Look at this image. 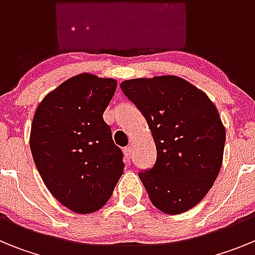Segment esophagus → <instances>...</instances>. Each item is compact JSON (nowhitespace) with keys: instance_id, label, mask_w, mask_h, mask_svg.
I'll list each match as a JSON object with an SVG mask.
<instances>
[{"instance_id":"1","label":"esophagus","mask_w":255,"mask_h":255,"mask_svg":"<svg viewBox=\"0 0 255 255\" xmlns=\"http://www.w3.org/2000/svg\"><path fill=\"white\" fill-rule=\"evenodd\" d=\"M131 147H126L124 148V157H125V159H128V161H130V158H131Z\"/></svg>"}]
</instances>
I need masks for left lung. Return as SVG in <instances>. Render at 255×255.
<instances>
[{
	"label": "left lung",
	"mask_w": 255,
	"mask_h": 255,
	"mask_svg": "<svg viewBox=\"0 0 255 255\" xmlns=\"http://www.w3.org/2000/svg\"><path fill=\"white\" fill-rule=\"evenodd\" d=\"M121 89L143 114L157 159L139 172L155 208L179 215L197 206L222 166L226 131L203 91L173 75L125 80Z\"/></svg>",
	"instance_id": "left-lung-1"
}]
</instances>
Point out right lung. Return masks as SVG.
Listing matches in <instances>:
<instances>
[{
    "mask_svg": "<svg viewBox=\"0 0 255 255\" xmlns=\"http://www.w3.org/2000/svg\"><path fill=\"white\" fill-rule=\"evenodd\" d=\"M116 87L115 79L79 74L49 92L33 117L30 149L40 177L75 213L102 208L124 172L123 152L103 120Z\"/></svg>",
    "mask_w": 255,
    "mask_h": 255,
    "instance_id": "1",
    "label": "right lung"
}]
</instances>
